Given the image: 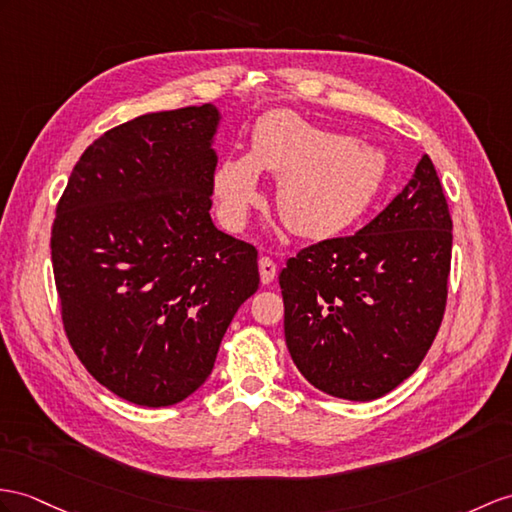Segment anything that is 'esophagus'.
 Wrapping results in <instances>:
<instances>
[{
  "label": "esophagus",
  "instance_id": "obj_1",
  "mask_svg": "<svg viewBox=\"0 0 512 512\" xmlns=\"http://www.w3.org/2000/svg\"><path fill=\"white\" fill-rule=\"evenodd\" d=\"M258 269H260V282H263V284H271L273 278H276V273H278L276 263H273V260L267 258V256L258 260Z\"/></svg>",
  "mask_w": 512,
  "mask_h": 512
}]
</instances>
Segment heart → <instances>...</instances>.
<instances>
[{
    "label": "heart",
    "instance_id": "1",
    "mask_svg": "<svg viewBox=\"0 0 512 512\" xmlns=\"http://www.w3.org/2000/svg\"><path fill=\"white\" fill-rule=\"evenodd\" d=\"M260 171L280 178L276 206L289 230L328 239L350 228L373 202L384 158L297 112L273 110L256 121L249 152L223 158L215 171V193L232 223H241L260 202Z\"/></svg>",
    "mask_w": 512,
    "mask_h": 512
}]
</instances>
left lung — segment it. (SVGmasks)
I'll list each match as a JSON object with an SVG mask.
<instances>
[{
	"label": "left lung",
	"instance_id": "obj_1",
	"mask_svg": "<svg viewBox=\"0 0 512 512\" xmlns=\"http://www.w3.org/2000/svg\"><path fill=\"white\" fill-rule=\"evenodd\" d=\"M450 263L452 217L426 154L365 228L286 260L284 339L302 376L352 402L413 376L441 328Z\"/></svg>",
	"mask_w": 512,
	"mask_h": 512
}]
</instances>
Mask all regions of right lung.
<instances>
[{
    "instance_id": "1",
    "label": "right lung",
    "mask_w": 512,
    "mask_h": 512,
    "mask_svg": "<svg viewBox=\"0 0 512 512\" xmlns=\"http://www.w3.org/2000/svg\"><path fill=\"white\" fill-rule=\"evenodd\" d=\"M217 126L210 104L121 123L84 149L56 206L62 326L86 371L132 404L195 393L258 289L256 247L210 219Z\"/></svg>"
}]
</instances>
